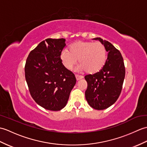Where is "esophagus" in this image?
Segmentation results:
<instances>
[{
    "instance_id": "obj_1",
    "label": "esophagus",
    "mask_w": 147,
    "mask_h": 147,
    "mask_svg": "<svg viewBox=\"0 0 147 147\" xmlns=\"http://www.w3.org/2000/svg\"><path fill=\"white\" fill-rule=\"evenodd\" d=\"M76 76V80H82L83 78V76H81V75H78V74H76L75 75Z\"/></svg>"
}]
</instances>
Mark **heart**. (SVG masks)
<instances>
[{"label": "heart", "mask_w": 147, "mask_h": 147, "mask_svg": "<svg viewBox=\"0 0 147 147\" xmlns=\"http://www.w3.org/2000/svg\"><path fill=\"white\" fill-rule=\"evenodd\" d=\"M60 58L62 64L69 70L74 67L78 59L80 69L93 74L99 71L104 65L107 52L100 42L78 41L71 45L70 51L64 49Z\"/></svg>", "instance_id": "heart-1"}]
</instances>
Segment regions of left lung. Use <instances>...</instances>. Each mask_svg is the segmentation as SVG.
<instances>
[{
    "instance_id": "1",
    "label": "left lung",
    "mask_w": 147,
    "mask_h": 147,
    "mask_svg": "<svg viewBox=\"0 0 147 147\" xmlns=\"http://www.w3.org/2000/svg\"><path fill=\"white\" fill-rule=\"evenodd\" d=\"M98 40L108 52L105 65L97 73L85 76L88 86L85 98L88 104L96 110H104L116 102L125 77V67L121 52L115 47L100 38Z\"/></svg>"
}]
</instances>
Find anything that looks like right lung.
I'll list each match as a JSON object with an SVG mask.
<instances>
[{"label": "right lung", "mask_w": 147, "mask_h": 147, "mask_svg": "<svg viewBox=\"0 0 147 147\" xmlns=\"http://www.w3.org/2000/svg\"><path fill=\"white\" fill-rule=\"evenodd\" d=\"M64 38H47L30 52L24 71L29 91L36 104L47 110L57 111L67 104L75 85L74 74L62 64L61 53Z\"/></svg>", "instance_id": "obj_1"}]
</instances>
